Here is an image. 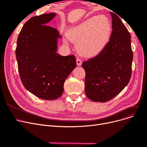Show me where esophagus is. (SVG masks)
I'll use <instances>...</instances> for the list:
<instances>
[{"label": "esophagus", "instance_id": "1", "mask_svg": "<svg viewBox=\"0 0 147 147\" xmlns=\"http://www.w3.org/2000/svg\"><path fill=\"white\" fill-rule=\"evenodd\" d=\"M76 62H77V65L78 66H80L82 65V60L79 58H77V59H76Z\"/></svg>", "mask_w": 147, "mask_h": 147}]
</instances>
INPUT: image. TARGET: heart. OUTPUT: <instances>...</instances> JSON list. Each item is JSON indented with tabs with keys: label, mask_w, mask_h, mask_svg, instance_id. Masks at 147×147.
Returning <instances> with one entry per match:
<instances>
[{
	"label": "heart",
	"mask_w": 147,
	"mask_h": 147,
	"mask_svg": "<svg viewBox=\"0 0 147 147\" xmlns=\"http://www.w3.org/2000/svg\"><path fill=\"white\" fill-rule=\"evenodd\" d=\"M112 24L107 17L95 16L86 19L77 26L70 28L67 38L77 43L79 52L86 56L98 55L109 41Z\"/></svg>",
	"instance_id": "obj_1"
}]
</instances>
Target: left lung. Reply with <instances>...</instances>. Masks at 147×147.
<instances>
[{"label": "left lung", "instance_id": "1", "mask_svg": "<svg viewBox=\"0 0 147 147\" xmlns=\"http://www.w3.org/2000/svg\"><path fill=\"white\" fill-rule=\"evenodd\" d=\"M112 32L101 53L82 63L86 76L85 92L95 102H106L119 94L131 76V36L118 16L110 12Z\"/></svg>", "mask_w": 147, "mask_h": 147}]
</instances>
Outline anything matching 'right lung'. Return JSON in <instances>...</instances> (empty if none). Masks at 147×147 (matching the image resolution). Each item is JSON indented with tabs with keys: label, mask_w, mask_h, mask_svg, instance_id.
<instances>
[{
	"label": "right lung",
	"mask_w": 147,
	"mask_h": 147,
	"mask_svg": "<svg viewBox=\"0 0 147 147\" xmlns=\"http://www.w3.org/2000/svg\"><path fill=\"white\" fill-rule=\"evenodd\" d=\"M55 13L43 14L30 18L18 36L16 55L21 81L27 90L37 97L52 100L60 97L63 84L76 67L73 55L57 53L59 35L47 26Z\"/></svg>",
	"instance_id": "obj_1"
}]
</instances>
